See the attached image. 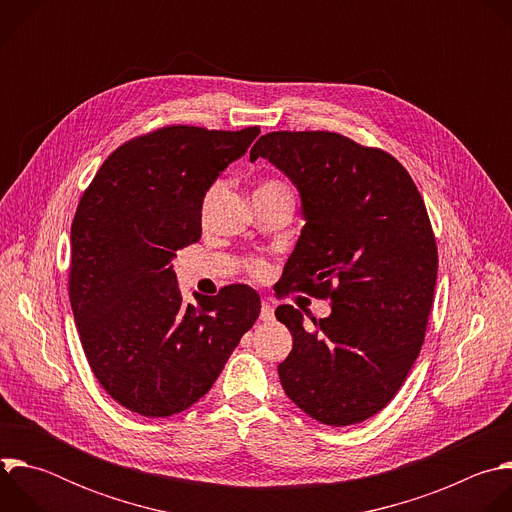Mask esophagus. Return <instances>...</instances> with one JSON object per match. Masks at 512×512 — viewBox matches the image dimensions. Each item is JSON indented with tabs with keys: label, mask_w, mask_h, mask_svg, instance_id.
<instances>
[{
	"label": "esophagus",
	"mask_w": 512,
	"mask_h": 512,
	"mask_svg": "<svg viewBox=\"0 0 512 512\" xmlns=\"http://www.w3.org/2000/svg\"><path fill=\"white\" fill-rule=\"evenodd\" d=\"M259 318H261L263 322H271V320L275 318V314H273V306H271L267 300H263V302H261V314H259Z\"/></svg>",
	"instance_id": "obj_1"
}]
</instances>
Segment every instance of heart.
<instances>
[{"label":"heart","instance_id":"b5f03b06","mask_svg":"<svg viewBox=\"0 0 512 512\" xmlns=\"http://www.w3.org/2000/svg\"><path fill=\"white\" fill-rule=\"evenodd\" d=\"M218 188H221V184H214V186L204 194L202 212H206V210L210 208V204L214 202V198H216V194H218ZM257 192H287V188H285L279 180H267V182H263V184L257 188ZM255 271L261 273V271H263V265L257 263V265H255Z\"/></svg>","mask_w":512,"mask_h":512}]
</instances>
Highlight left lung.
Here are the masks:
<instances>
[{"label": "left lung", "instance_id": "obj_1", "mask_svg": "<svg viewBox=\"0 0 512 512\" xmlns=\"http://www.w3.org/2000/svg\"><path fill=\"white\" fill-rule=\"evenodd\" d=\"M257 158L298 188L306 221L281 291L332 300L310 326L294 306L275 310L294 338L281 387L320 423H360L397 395L423 344L437 277L425 204L393 156L340 133L273 131Z\"/></svg>", "mask_w": 512, "mask_h": 512}]
</instances>
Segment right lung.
I'll return each mask as SVG.
<instances>
[{
  "label": "right lung",
  "instance_id": "obj_1",
  "mask_svg": "<svg viewBox=\"0 0 512 512\" xmlns=\"http://www.w3.org/2000/svg\"><path fill=\"white\" fill-rule=\"evenodd\" d=\"M259 127L172 125L117 148L70 229L68 294L103 389L143 417L194 405L221 375L261 300L249 285L184 304L172 259L202 235V200Z\"/></svg>",
  "mask_w": 512,
  "mask_h": 512
}]
</instances>
